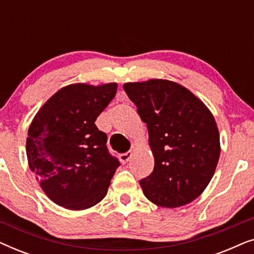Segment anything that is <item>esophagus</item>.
<instances>
[{"mask_svg":"<svg viewBox=\"0 0 254 254\" xmlns=\"http://www.w3.org/2000/svg\"><path fill=\"white\" fill-rule=\"evenodd\" d=\"M131 156H133V151L129 150V151H127V152H124V154H120L119 158H120L121 163H124V164H126L127 162L130 161Z\"/></svg>","mask_w":254,"mask_h":254,"instance_id":"34e87169","label":"esophagus"}]
</instances>
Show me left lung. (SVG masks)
<instances>
[{"instance_id":"8db88e82","label":"left lung","mask_w":254,"mask_h":254,"mask_svg":"<svg viewBox=\"0 0 254 254\" xmlns=\"http://www.w3.org/2000/svg\"><path fill=\"white\" fill-rule=\"evenodd\" d=\"M127 96L147 124L154 171L140 180L144 195L159 207L195 200L213 178L220 134L210 111L190 90L166 79L125 83Z\"/></svg>"}]
</instances>
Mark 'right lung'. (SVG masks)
<instances>
[{"label": "right lung", "mask_w": 254, "mask_h": 254, "mask_svg": "<svg viewBox=\"0 0 254 254\" xmlns=\"http://www.w3.org/2000/svg\"><path fill=\"white\" fill-rule=\"evenodd\" d=\"M117 83L70 84L54 93L32 120L26 138L31 171L50 199L67 209L100 202L120 162L95 125L117 93Z\"/></svg>", "instance_id": "right-lung-1"}]
</instances>
